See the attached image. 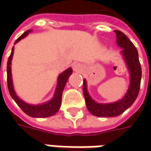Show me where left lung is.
<instances>
[{
	"instance_id": "left-lung-1",
	"label": "left lung",
	"mask_w": 151,
	"mask_h": 151,
	"mask_svg": "<svg viewBox=\"0 0 151 151\" xmlns=\"http://www.w3.org/2000/svg\"><path fill=\"white\" fill-rule=\"evenodd\" d=\"M31 30H27L24 33H22L19 38L15 41L14 44L18 43L22 38H26L27 36L32 32ZM14 54V46L12 49V53L9 56L8 60H7V66H6V72H7V87H8L9 93L12 99L16 101V103L18 105V107L26 113L27 115L32 117V118H46L55 115L60 109L61 105V98H62V92L65 88V86L66 84L67 81L70 77V76L72 74V69L68 68L65 71L61 73L58 76L57 80V86L55 89V95L54 97L50 101L40 103L37 105L29 104L27 103L26 101L22 100L19 96L17 95L16 91L14 90V86L12 82V60Z\"/></svg>"
}]
</instances>
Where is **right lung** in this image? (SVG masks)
<instances>
[{
    "label": "right lung",
    "instance_id": "obj_1",
    "mask_svg": "<svg viewBox=\"0 0 151 151\" xmlns=\"http://www.w3.org/2000/svg\"><path fill=\"white\" fill-rule=\"evenodd\" d=\"M117 44L122 49L127 65L129 68L130 84L125 96L119 101L110 104H100L93 101L86 89V81L83 82V94L87 109L91 114L97 117H116L128 109L135 101L139 94L141 81V65L139 60L136 48L124 33L117 36Z\"/></svg>",
    "mask_w": 151,
    "mask_h": 151
}]
</instances>
